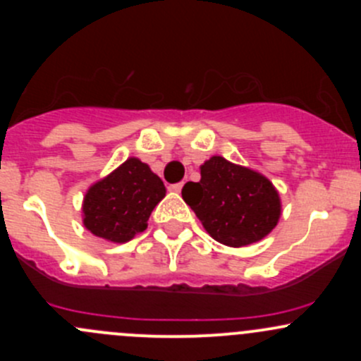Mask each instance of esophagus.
Returning <instances> with one entry per match:
<instances>
[{
  "label": "esophagus",
  "mask_w": 361,
  "mask_h": 361,
  "mask_svg": "<svg viewBox=\"0 0 361 361\" xmlns=\"http://www.w3.org/2000/svg\"><path fill=\"white\" fill-rule=\"evenodd\" d=\"M181 188H183V183H174V185H169V190L171 192H181Z\"/></svg>",
  "instance_id": "1"
}]
</instances>
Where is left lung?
<instances>
[{"label": "left lung", "instance_id": "1", "mask_svg": "<svg viewBox=\"0 0 361 361\" xmlns=\"http://www.w3.org/2000/svg\"><path fill=\"white\" fill-rule=\"evenodd\" d=\"M183 201L214 241L241 248L264 239L278 225L281 199L257 171L214 155L201 166V181L185 183Z\"/></svg>", "mask_w": 361, "mask_h": 361}]
</instances>
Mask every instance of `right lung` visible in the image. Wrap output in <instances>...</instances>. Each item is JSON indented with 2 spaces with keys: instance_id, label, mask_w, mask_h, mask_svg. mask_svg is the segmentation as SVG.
<instances>
[{
  "instance_id": "add662e5",
  "label": "right lung",
  "mask_w": 361,
  "mask_h": 361,
  "mask_svg": "<svg viewBox=\"0 0 361 361\" xmlns=\"http://www.w3.org/2000/svg\"><path fill=\"white\" fill-rule=\"evenodd\" d=\"M164 195L166 187L148 164L130 157L87 190L83 225L97 238L127 243L148 227V218Z\"/></svg>"
}]
</instances>
